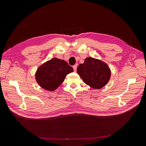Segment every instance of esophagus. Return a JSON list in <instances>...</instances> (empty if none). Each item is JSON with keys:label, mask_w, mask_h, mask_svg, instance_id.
I'll return each instance as SVG.
<instances>
[{"label": "esophagus", "mask_w": 146, "mask_h": 146, "mask_svg": "<svg viewBox=\"0 0 146 146\" xmlns=\"http://www.w3.org/2000/svg\"><path fill=\"white\" fill-rule=\"evenodd\" d=\"M73 70H74V71H75V72H76V69H77V64H75V66H73Z\"/></svg>", "instance_id": "34e87169"}]
</instances>
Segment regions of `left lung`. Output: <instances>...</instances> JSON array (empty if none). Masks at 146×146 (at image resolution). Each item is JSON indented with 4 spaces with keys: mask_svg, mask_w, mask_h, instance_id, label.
<instances>
[{
    "mask_svg": "<svg viewBox=\"0 0 146 146\" xmlns=\"http://www.w3.org/2000/svg\"><path fill=\"white\" fill-rule=\"evenodd\" d=\"M76 72L86 84L95 90L107 85L111 75L107 64L92 57L86 58L84 62L78 66Z\"/></svg>",
    "mask_w": 146,
    "mask_h": 146,
    "instance_id": "8db88e82",
    "label": "left lung"
}]
</instances>
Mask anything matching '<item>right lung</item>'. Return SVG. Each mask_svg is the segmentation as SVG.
<instances>
[{
    "mask_svg": "<svg viewBox=\"0 0 146 146\" xmlns=\"http://www.w3.org/2000/svg\"><path fill=\"white\" fill-rule=\"evenodd\" d=\"M73 71V68L68 65L67 62L55 57L39 66L35 77L40 88L53 91L63 83L66 75Z\"/></svg>",
    "mask_w": 146,
    "mask_h": 146,
    "instance_id": "obj_1",
    "label": "right lung"
}]
</instances>
